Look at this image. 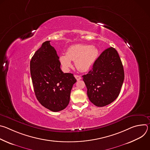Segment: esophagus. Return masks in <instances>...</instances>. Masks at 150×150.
<instances>
[{"instance_id": "1", "label": "esophagus", "mask_w": 150, "mask_h": 150, "mask_svg": "<svg viewBox=\"0 0 150 150\" xmlns=\"http://www.w3.org/2000/svg\"><path fill=\"white\" fill-rule=\"evenodd\" d=\"M75 78L76 79L77 81H79L80 79H81V77L79 75H75Z\"/></svg>"}]
</instances>
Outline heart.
<instances>
[{
    "label": "heart",
    "mask_w": 150,
    "mask_h": 150,
    "mask_svg": "<svg viewBox=\"0 0 150 150\" xmlns=\"http://www.w3.org/2000/svg\"><path fill=\"white\" fill-rule=\"evenodd\" d=\"M98 56V49L93 46L75 45L70 46L67 50L66 55L59 57L60 63L63 69L68 70L72 66V61L81 72H87L94 65Z\"/></svg>",
    "instance_id": "b5f03b06"
}]
</instances>
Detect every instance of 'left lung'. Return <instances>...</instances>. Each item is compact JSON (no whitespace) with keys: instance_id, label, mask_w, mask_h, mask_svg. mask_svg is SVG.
I'll list each match as a JSON object with an SVG mask.
<instances>
[{"instance_id":"1","label":"left lung","mask_w":150,"mask_h":150,"mask_svg":"<svg viewBox=\"0 0 150 150\" xmlns=\"http://www.w3.org/2000/svg\"><path fill=\"white\" fill-rule=\"evenodd\" d=\"M124 70L116 50L111 47L103 51L89 72L82 76L90 101L103 107L114 101L120 91Z\"/></svg>"}]
</instances>
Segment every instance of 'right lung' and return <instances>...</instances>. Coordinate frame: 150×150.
Instances as JSON below:
<instances>
[{"mask_svg": "<svg viewBox=\"0 0 150 150\" xmlns=\"http://www.w3.org/2000/svg\"><path fill=\"white\" fill-rule=\"evenodd\" d=\"M50 42H44L32 57L30 72L37 99L45 108L56 112L68 105L76 79L72 74L62 71L59 57Z\"/></svg>", "mask_w": 150, "mask_h": 150, "instance_id": "add662e5", "label": "right lung"}]
</instances>
